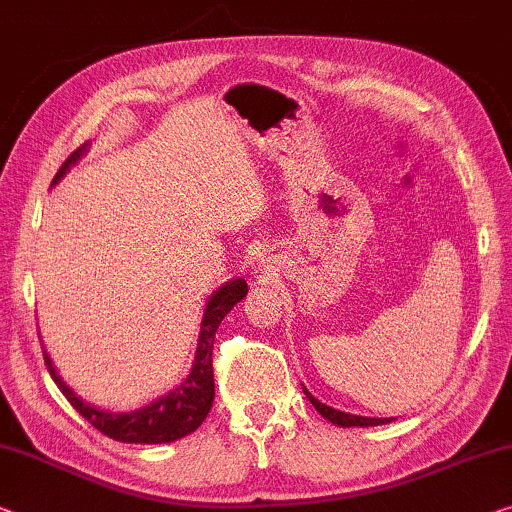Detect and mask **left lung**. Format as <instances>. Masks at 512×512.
<instances>
[{
	"instance_id": "1",
	"label": "left lung",
	"mask_w": 512,
	"mask_h": 512,
	"mask_svg": "<svg viewBox=\"0 0 512 512\" xmlns=\"http://www.w3.org/2000/svg\"><path fill=\"white\" fill-rule=\"evenodd\" d=\"M304 393H306V398H309L311 403H313V407H316V410L322 416H325L327 421H332V423H336V426H341V428H350V426L364 428V426H382V423H389V419H368V416H357V414H348V412L334 410V407H327L325 403H320V400L313 398L306 389H304Z\"/></svg>"
}]
</instances>
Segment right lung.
Masks as SVG:
<instances>
[{"label": "right lung", "mask_w": 512, "mask_h": 512, "mask_svg": "<svg viewBox=\"0 0 512 512\" xmlns=\"http://www.w3.org/2000/svg\"><path fill=\"white\" fill-rule=\"evenodd\" d=\"M84 146L77 148L75 153H70L68 160L61 164V169L54 176L52 185L61 180L66 174L70 164L77 162V157L82 155ZM247 295V283L245 279L226 283L224 288H219L215 295L210 297L203 313L201 322V336H199V348H196V359L192 373L187 375V380L180 384L176 391H171L169 396L157 400V403L141 407L137 412L130 414H116L98 410L89 403H84L70 391L61 377L54 371L50 357L43 352L45 366L50 371L52 380L57 382V387L64 393L70 405L80 412L93 428L100 430L102 435L116 439V442L125 444H167L176 442V439L190 435L201 426L206 419L212 400H215V375H212V345H215V332L219 322L226 318L235 304Z\"/></svg>", "instance_id": "add662e5"}]
</instances>
